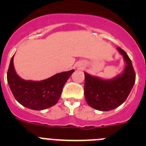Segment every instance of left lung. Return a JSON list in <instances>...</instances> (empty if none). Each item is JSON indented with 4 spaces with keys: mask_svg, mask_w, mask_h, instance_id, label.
Listing matches in <instances>:
<instances>
[{
    "mask_svg": "<svg viewBox=\"0 0 146 146\" xmlns=\"http://www.w3.org/2000/svg\"><path fill=\"white\" fill-rule=\"evenodd\" d=\"M117 50L123 58V72L113 79L104 80L85 72L84 94L89 106L100 111H109L126 101L135 82V72L128 55L120 47Z\"/></svg>",
    "mask_w": 146,
    "mask_h": 146,
    "instance_id": "left-lung-1",
    "label": "left lung"
}]
</instances>
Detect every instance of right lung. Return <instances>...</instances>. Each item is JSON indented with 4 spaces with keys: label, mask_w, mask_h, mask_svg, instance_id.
<instances>
[{
    "label": "right lung",
    "mask_w": 146,
    "mask_h": 146,
    "mask_svg": "<svg viewBox=\"0 0 146 146\" xmlns=\"http://www.w3.org/2000/svg\"><path fill=\"white\" fill-rule=\"evenodd\" d=\"M14 55L8 69L7 81L15 99L23 106L34 110L54 106L60 99L64 86L74 69L58 73L44 80H25L17 74L13 62Z\"/></svg>",
    "instance_id": "add662e5"
}]
</instances>
